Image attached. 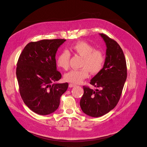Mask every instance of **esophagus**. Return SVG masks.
I'll list each match as a JSON object with an SVG mask.
<instances>
[{
	"label": "esophagus",
	"mask_w": 147,
	"mask_h": 147,
	"mask_svg": "<svg viewBox=\"0 0 147 147\" xmlns=\"http://www.w3.org/2000/svg\"><path fill=\"white\" fill-rule=\"evenodd\" d=\"M76 85V84H72V83H70L69 84V87H75Z\"/></svg>",
	"instance_id": "34e87169"
}]
</instances>
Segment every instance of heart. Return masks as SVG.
I'll use <instances>...</instances> for the list:
<instances>
[{
	"label": "heart",
	"instance_id": "heart-1",
	"mask_svg": "<svg viewBox=\"0 0 147 147\" xmlns=\"http://www.w3.org/2000/svg\"><path fill=\"white\" fill-rule=\"evenodd\" d=\"M70 50L75 54L83 57L81 70H72L65 74L64 79L68 82L80 84L89 76V71L93 74L99 73L104 65L105 55L102 51L96 50L93 46L85 41H79L70 47ZM70 54L63 51L58 55V66L66 70L69 68Z\"/></svg>",
	"mask_w": 147,
	"mask_h": 147
}]
</instances>
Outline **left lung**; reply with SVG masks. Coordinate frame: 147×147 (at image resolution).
<instances>
[{"label": "left lung", "instance_id": "left-lung-1", "mask_svg": "<svg viewBox=\"0 0 147 147\" xmlns=\"http://www.w3.org/2000/svg\"><path fill=\"white\" fill-rule=\"evenodd\" d=\"M106 46V58L101 71L90 84L99 89L83 86L84 94L80 105L82 111L92 117H100L110 112L118 104L127 77L123 52L115 41L99 34Z\"/></svg>", "mask_w": 147, "mask_h": 147}]
</instances>
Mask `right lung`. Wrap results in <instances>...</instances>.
I'll use <instances>...</instances> for the list:
<instances>
[{"mask_svg":"<svg viewBox=\"0 0 147 147\" xmlns=\"http://www.w3.org/2000/svg\"><path fill=\"white\" fill-rule=\"evenodd\" d=\"M64 39L42 40L28 44L18 61L16 77L22 99L34 112L47 115L59 107L68 83H57L61 78L57 70L55 54Z\"/></svg>","mask_w":147,"mask_h":147,"instance_id":"obj_1","label":"right lung"}]
</instances>
